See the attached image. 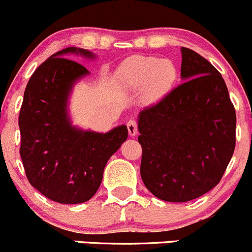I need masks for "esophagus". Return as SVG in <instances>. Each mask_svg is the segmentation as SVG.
<instances>
[{
  "label": "esophagus",
  "instance_id": "34e87169",
  "mask_svg": "<svg viewBox=\"0 0 252 252\" xmlns=\"http://www.w3.org/2000/svg\"><path fill=\"white\" fill-rule=\"evenodd\" d=\"M126 128H128L129 135H130V136H135V135L137 134V122L135 121V119H130V121H128V123H126Z\"/></svg>",
  "mask_w": 252,
  "mask_h": 252
}]
</instances>
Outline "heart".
<instances>
[{
	"mask_svg": "<svg viewBox=\"0 0 252 252\" xmlns=\"http://www.w3.org/2000/svg\"><path fill=\"white\" fill-rule=\"evenodd\" d=\"M124 82L134 89H148L151 97L163 96L171 89L177 77L175 63L168 59L135 57L121 68Z\"/></svg>",
	"mask_w": 252,
	"mask_h": 252,
	"instance_id": "1",
	"label": "heart"
}]
</instances>
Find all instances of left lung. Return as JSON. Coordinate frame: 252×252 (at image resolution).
<instances>
[{
  "label": "left lung",
  "mask_w": 252,
  "mask_h": 252,
  "mask_svg": "<svg viewBox=\"0 0 252 252\" xmlns=\"http://www.w3.org/2000/svg\"><path fill=\"white\" fill-rule=\"evenodd\" d=\"M181 84L140 112V174L165 202H189L221 181L235 148V110L221 73L182 47Z\"/></svg>",
  "instance_id": "obj_1"
}]
</instances>
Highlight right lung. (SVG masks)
<instances>
[{
    "label": "right lung",
    "instance_id": "1",
    "mask_svg": "<svg viewBox=\"0 0 252 252\" xmlns=\"http://www.w3.org/2000/svg\"><path fill=\"white\" fill-rule=\"evenodd\" d=\"M93 58L70 47L36 68L24 92L19 113L20 157L31 186L62 204H79L96 193L107 160L128 137L126 126L106 134L82 131L67 118V97L73 83L89 72L63 54Z\"/></svg>",
    "mask_w": 252,
    "mask_h": 252
}]
</instances>
